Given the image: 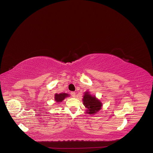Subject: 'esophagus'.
<instances>
[{
	"label": "esophagus",
	"mask_w": 153,
	"mask_h": 153,
	"mask_svg": "<svg viewBox=\"0 0 153 153\" xmlns=\"http://www.w3.org/2000/svg\"><path fill=\"white\" fill-rule=\"evenodd\" d=\"M71 96H72L73 97H75V96H76V93H75V92H71Z\"/></svg>",
	"instance_id": "esophagus-1"
}]
</instances>
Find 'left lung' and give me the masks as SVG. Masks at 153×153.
Masks as SVG:
<instances>
[{
    "label": "left lung",
    "instance_id": "8db88e82",
    "mask_svg": "<svg viewBox=\"0 0 153 153\" xmlns=\"http://www.w3.org/2000/svg\"><path fill=\"white\" fill-rule=\"evenodd\" d=\"M83 104L87 108L86 113L88 114H94L98 113L102 107V103L96 96H92L90 92H84L82 99Z\"/></svg>",
    "mask_w": 153,
    "mask_h": 153
}]
</instances>
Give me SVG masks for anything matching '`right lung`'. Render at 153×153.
<instances>
[{
	"label": "right lung",
	"mask_w": 153,
	"mask_h": 153,
	"mask_svg": "<svg viewBox=\"0 0 153 153\" xmlns=\"http://www.w3.org/2000/svg\"><path fill=\"white\" fill-rule=\"evenodd\" d=\"M70 95L66 93H60V94H55L54 95V100L57 103L61 102L66 97H69Z\"/></svg>",
	"instance_id": "add662e5"
}]
</instances>
